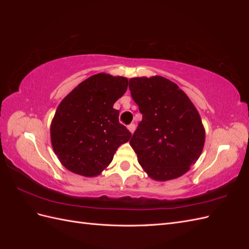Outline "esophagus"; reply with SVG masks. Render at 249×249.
<instances>
[{
    "label": "esophagus",
    "instance_id": "34e87169",
    "mask_svg": "<svg viewBox=\"0 0 249 249\" xmlns=\"http://www.w3.org/2000/svg\"><path fill=\"white\" fill-rule=\"evenodd\" d=\"M135 127H136V126H135V124H131L127 125V130H129L131 133H134Z\"/></svg>",
    "mask_w": 249,
    "mask_h": 249
}]
</instances>
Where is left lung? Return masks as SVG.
<instances>
[{
    "label": "left lung",
    "instance_id": "left-lung-1",
    "mask_svg": "<svg viewBox=\"0 0 249 249\" xmlns=\"http://www.w3.org/2000/svg\"><path fill=\"white\" fill-rule=\"evenodd\" d=\"M129 88L142 114L130 140L141 167L156 180L183 176L205 144L198 111L176 83L161 76L132 78Z\"/></svg>",
    "mask_w": 249,
    "mask_h": 249
}]
</instances>
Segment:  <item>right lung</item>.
Masks as SVG:
<instances>
[{
    "instance_id": "add662e5",
    "label": "right lung",
    "mask_w": 249,
    "mask_h": 249,
    "mask_svg": "<svg viewBox=\"0 0 249 249\" xmlns=\"http://www.w3.org/2000/svg\"><path fill=\"white\" fill-rule=\"evenodd\" d=\"M127 79L97 73L83 81L58 106L51 124V141L59 161L70 171L96 177L112 162L132 134L119 124L113 108L127 88Z\"/></svg>"
}]
</instances>
